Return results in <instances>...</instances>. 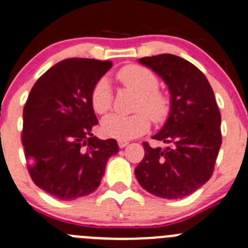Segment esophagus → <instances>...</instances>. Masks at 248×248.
Instances as JSON below:
<instances>
[{"mask_svg": "<svg viewBox=\"0 0 248 248\" xmlns=\"http://www.w3.org/2000/svg\"><path fill=\"white\" fill-rule=\"evenodd\" d=\"M128 144H129V142L126 141V140H118V146H119L120 149H123V147H125Z\"/></svg>", "mask_w": 248, "mask_h": 248, "instance_id": "34e87169", "label": "esophagus"}]
</instances>
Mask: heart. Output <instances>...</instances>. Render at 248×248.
Returning a JSON list of instances; mask_svg holds the SVG:
<instances>
[{"instance_id":"1","label":"heart","mask_w":248,"mask_h":248,"mask_svg":"<svg viewBox=\"0 0 248 248\" xmlns=\"http://www.w3.org/2000/svg\"><path fill=\"white\" fill-rule=\"evenodd\" d=\"M117 78L123 86L138 93L135 110L138 113L123 117L110 114L102 120L101 129L104 135L119 140H129L146 133L150 119L161 123L170 113V101L158 91V78L149 69L139 65L123 67L117 74ZM91 106L97 114H106L112 107L113 94L109 81L106 77L94 83L91 91Z\"/></svg>"}]
</instances>
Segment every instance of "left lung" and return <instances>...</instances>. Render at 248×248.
<instances>
[{
  "label": "left lung",
  "mask_w": 248,
  "mask_h": 248,
  "mask_svg": "<svg viewBox=\"0 0 248 248\" xmlns=\"http://www.w3.org/2000/svg\"><path fill=\"white\" fill-rule=\"evenodd\" d=\"M169 86L171 110L152 139L165 147L142 142L145 156L135 176L144 189L166 199L192 194L214 171L221 146V115L213 88L203 72L172 54L139 59Z\"/></svg>",
  "instance_id": "left-lung-1"
}]
</instances>
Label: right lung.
Returning <instances> with one entry per match:
<instances>
[{"label":"right lung","mask_w":248,"mask_h":248,"mask_svg":"<svg viewBox=\"0 0 248 248\" xmlns=\"http://www.w3.org/2000/svg\"><path fill=\"white\" fill-rule=\"evenodd\" d=\"M110 67L112 61L66 59L42 75L29 93L22 130L28 171L55 198L72 201L94 192L107 161L119 151L114 139L92 134L98 119L91 91Z\"/></svg>","instance_id":"1"}]
</instances>
